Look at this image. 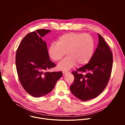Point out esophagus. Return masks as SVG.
<instances>
[{"label":"esophagus","mask_w":125,"mask_h":125,"mask_svg":"<svg viewBox=\"0 0 125 125\" xmlns=\"http://www.w3.org/2000/svg\"><path fill=\"white\" fill-rule=\"evenodd\" d=\"M68 72H67V71H64V72H63V76H65L66 74H67Z\"/></svg>","instance_id":"1"}]
</instances>
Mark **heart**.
Here are the masks:
<instances>
[{
	"label": "heart",
	"instance_id": "obj_1",
	"mask_svg": "<svg viewBox=\"0 0 125 125\" xmlns=\"http://www.w3.org/2000/svg\"><path fill=\"white\" fill-rule=\"evenodd\" d=\"M94 40L90 35L79 32H68L59 37L57 43L49 48V54L55 61L68 54L58 65L60 70L67 71L77 63L79 66L87 64L91 60L94 51Z\"/></svg>",
	"mask_w": 125,
	"mask_h": 125
}]
</instances>
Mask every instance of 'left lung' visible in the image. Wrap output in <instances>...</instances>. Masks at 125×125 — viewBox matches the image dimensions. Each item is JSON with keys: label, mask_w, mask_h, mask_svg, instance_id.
<instances>
[{"label": "left lung", "mask_w": 125, "mask_h": 125, "mask_svg": "<svg viewBox=\"0 0 125 125\" xmlns=\"http://www.w3.org/2000/svg\"><path fill=\"white\" fill-rule=\"evenodd\" d=\"M98 34V44L90 61L72 72L74 81L70 86V91L82 101L94 98L101 94L108 84L112 72V52L101 35Z\"/></svg>", "instance_id": "obj_1"}]
</instances>
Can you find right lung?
<instances>
[{
  "label": "right lung",
  "mask_w": 125,
  "mask_h": 125,
  "mask_svg": "<svg viewBox=\"0 0 125 125\" xmlns=\"http://www.w3.org/2000/svg\"><path fill=\"white\" fill-rule=\"evenodd\" d=\"M51 31L39 29L27 34L16 51V66L20 82L27 93L34 97L43 96L54 87L62 72H47L56 66L50 59L42 37Z\"/></svg>",
  "instance_id": "right-lung-1"
}]
</instances>
